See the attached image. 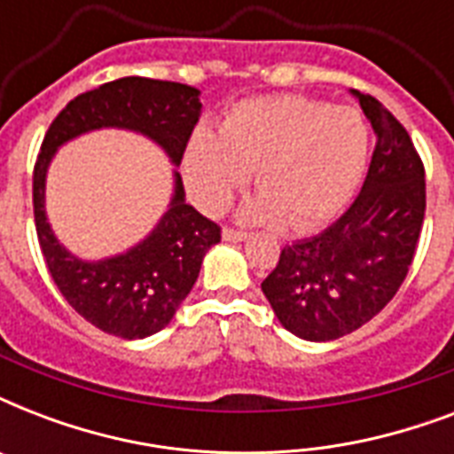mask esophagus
<instances>
[{"instance_id": "esophagus-1", "label": "esophagus", "mask_w": 454, "mask_h": 454, "mask_svg": "<svg viewBox=\"0 0 454 454\" xmlns=\"http://www.w3.org/2000/svg\"><path fill=\"white\" fill-rule=\"evenodd\" d=\"M221 238H223L226 242H242V240H247V233H242V231H233V228H223Z\"/></svg>"}]
</instances>
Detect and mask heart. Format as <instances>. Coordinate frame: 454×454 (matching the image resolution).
Listing matches in <instances>:
<instances>
[{"mask_svg":"<svg viewBox=\"0 0 454 454\" xmlns=\"http://www.w3.org/2000/svg\"><path fill=\"white\" fill-rule=\"evenodd\" d=\"M370 129L360 110L297 94L238 103L219 134L195 131L184 153V181L207 214L223 212L254 174L259 195L240 221L309 233L334 219L365 171Z\"/></svg>","mask_w":454,"mask_h":454,"instance_id":"obj_1","label":"heart"}]
</instances>
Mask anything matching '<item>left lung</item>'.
<instances>
[{
    "label": "left lung",
    "instance_id": "8db88e82",
    "mask_svg": "<svg viewBox=\"0 0 454 454\" xmlns=\"http://www.w3.org/2000/svg\"><path fill=\"white\" fill-rule=\"evenodd\" d=\"M351 94L377 137L360 195L323 233L287 245L262 283L280 325L306 341L372 320L408 276L422 233L427 184L408 131L377 98Z\"/></svg>",
    "mask_w": 454,
    "mask_h": 454
}]
</instances>
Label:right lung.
<instances>
[{"label":"right lung","instance_id":"obj_1","mask_svg":"<svg viewBox=\"0 0 454 454\" xmlns=\"http://www.w3.org/2000/svg\"><path fill=\"white\" fill-rule=\"evenodd\" d=\"M200 115V89L122 77L73 98L46 131L32 176L39 247L66 301L108 334L144 339L167 327L198 280L205 254L221 240V231L185 205L181 174L171 169L169 205L151 233L120 254L82 259L56 238L46 219V174L51 160L60 145L89 131L124 129L151 138L178 167Z\"/></svg>","mask_w":454,"mask_h":454}]
</instances>
